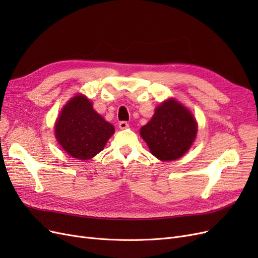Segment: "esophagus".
Returning a JSON list of instances; mask_svg holds the SVG:
<instances>
[{"label": "esophagus", "instance_id": "1", "mask_svg": "<svg viewBox=\"0 0 258 258\" xmlns=\"http://www.w3.org/2000/svg\"><path fill=\"white\" fill-rule=\"evenodd\" d=\"M118 127H119V129H121V130L127 129V128L129 127V123H128L127 121H120V122L118 123Z\"/></svg>", "mask_w": 258, "mask_h": 258}]
</instances>
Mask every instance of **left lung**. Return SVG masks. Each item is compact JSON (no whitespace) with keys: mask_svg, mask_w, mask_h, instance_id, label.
<instances>
[{"mask_svg":"<svg viewBox=\"0 0 258 258\" xmlns=\"http://www.w3.org/2000/svg\"><path fill=\"white\" fill-rule=\"evenodd\" d=\"M197 132L198 123L191 112L170 98L155 108L151 120L140 129V136L156 158L172 161L187 153Z\"/></svg>","mask_w":258,"mask_h":258,"instance_id":"left-lung-1","label":"left lung"}]
</instances>
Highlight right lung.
I'll return each instance as SVG.
<instances>
[{
  "label": "right lung",
  "mask_w": 258,
  "mask_h": 258,
  "mask_svg": "<svg viewBox=\"0 0 258 258\" xmlns=\"http://www.w3.org/2000/svg\"><path fill=\"white\" fill-rule=\"evenodd\" d=\"M114 132L113 124L93 110L91 101L82 93L68 101L54 122L58 143L79 160L91 159L103 151Z\"/></svg>",
  "instance_id": "obj_1"
}]
</instances>
